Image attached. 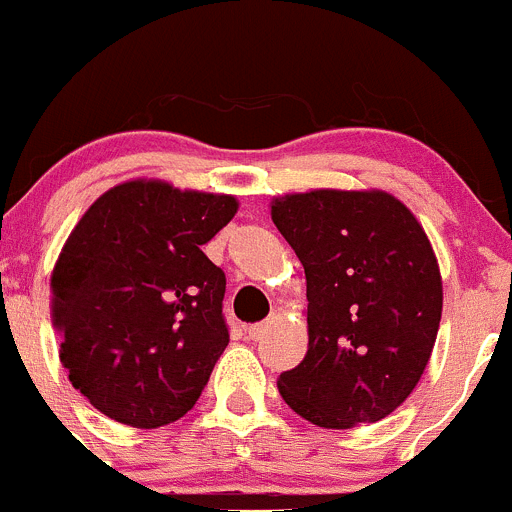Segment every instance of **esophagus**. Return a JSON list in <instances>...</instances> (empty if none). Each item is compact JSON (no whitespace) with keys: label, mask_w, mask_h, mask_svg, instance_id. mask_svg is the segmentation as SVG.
Masks as SVG:
<instances>
[{"label":"esophagus","mask_w":512,"mask_h":512,"mask_svg":"<svg viewBox=\"0 0 512 512\" xmlns=\"http://www.w3.org/2000/svg\"><path fill=\"white\" fill-rule=\"evenodd\" d=\"M267 332H270V322H260V324H252V327H247V337H250L252 342H260V339H265Z\"/></svg>","instance_id":"obj_1"}]
</instances>
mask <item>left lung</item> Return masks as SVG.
I'll return each mask as SVG.
<instances>
[{
	"mask_svg": "<svg viewBox=\"0 0 512 512\" xmlns=\"http://www.w3.org/2000/svg\"><path fill=\"white\" fill-rule=\"evenodd\" d=\"M272 223L307 277L309 347L277 379L289 409L322 428L381 421L416 389L443 309L436 252L386 190L275 198Z\"/></svg>",
	"mask_w": 512,
	"mask_h": 512,
	"instance_id": "left-lung-1",
	"label": "left lung"
}]
</instances>
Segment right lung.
<instances>
[{
	"mask_svg": "<svg viewBox=\"0 0 512 512\" xmlns=\"http://www.w3.org/2000/svg\"><path fill=\"white\" fill-rule=\"evenodd\" d=\"M235 195L136 178L101 195L51 272V322L69 381L103 416L158 428L188 414L230 334L225 272L208 245Z\"/></svg>",
	"mask_w": 512,
	"mask_h": 512,
	"instance_id": "obj_1",
	"label": "right lung"
}]
</instances>
